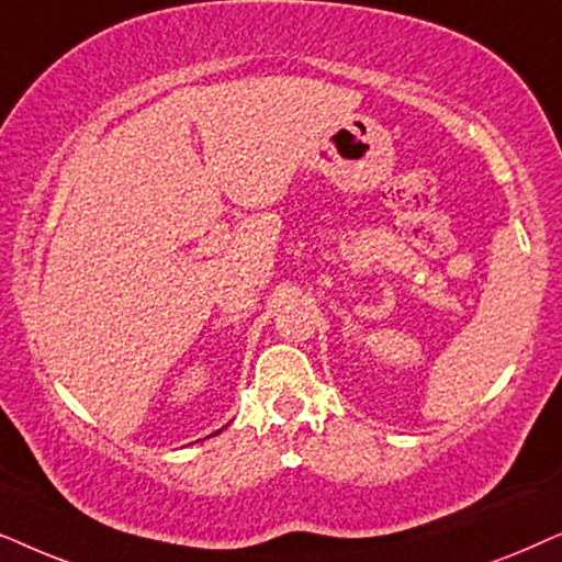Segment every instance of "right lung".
Wrapping results in <instances>:
<instances>
[{"label":"right lung","instance_id":"1","mask_svg":"<svg viewBox=\"0 0 562 562\" xmlns=\"http://www.w3.org/2000/svg\"><path fill=\"white\" fill-rule=\"evenodd\" d=\"M218 431H221V429H218ZM218 431H215V434H218Z\"/></svg>","mask_w":562,"mask_h":562}]
</instances>
